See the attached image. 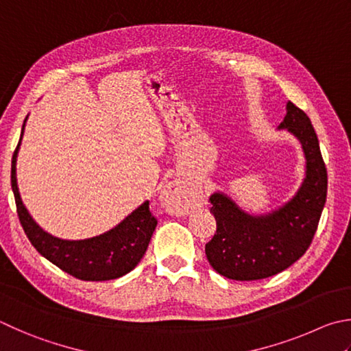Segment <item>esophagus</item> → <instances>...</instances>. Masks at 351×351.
I'll return each mask as SVG.
<instances>
[{
	"label": "esophagus",
	"mask_w": 351,
	"mask_h": 351,
	"mask_svg": "<svg viewBox=\"0 0 351 351\" xmlns=\"http://www.w3.org/2000/svg\"><path fill=\"white\" fill-rule=\"evenodd\" d=\"M162 204L169 213L181 216L192 207L189 190L180 181H170L162 190Z\"/></svg>",
	"instance_id": "esophagus-1"
}]
</instances>
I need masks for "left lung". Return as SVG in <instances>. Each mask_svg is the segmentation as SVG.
<instances>
[{"instance_id": "obj_1", "label": "left lung", "mask_w": 351, "mask_h": 351, "mask_svg": "<svg viewBox=\"0 0 351 351\" xmlns=\"http://www.w3.org/2000/svg\"><path fill=\"white\" fill-rule=\"evenodd\" d=\"M278 129L293 133L307 159L302 186L282 207L252 216L227 195L210 196L216 233L206 244L210 265L228 279L256 281L281 273L307 252L327 199V169L319 141L307 113L287 103V114Z\"/></svg>"}]
</instances>
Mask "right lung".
Returning a JSON list of instances; mask_svg holds the SVG:
<instances>
[{
  "label": "right lung",
  "mask_w": 351,
  "mask_h": 351,
  "mask_svg": "<svg viewBox=\"0 0 351 351\" xmlns=\"http://www.w3.org/2000/svg\"><path fill=\"white\" fill-rule=\"evenodd\" d=\"M21 138L14 152V156H12L10 182L15 196L18 218H20L24 233L27 234L38 253L56 267H60L62 271L76 279H81V281H109V279L124 276L135 269L147 250L152 234L158 224L156 218L150 212L149 201L133 210L117 227L99 237L81 241L55 238L36 224L29 215L27 208L24 207L20 192H18L16 155Z\"/></svg>",
  "instance_id": "right-lung-1"
}]
</instances>
